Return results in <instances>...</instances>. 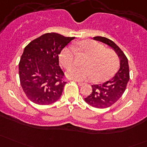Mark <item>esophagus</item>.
I'll return each mask as SVG.
<instances>
[{
  "label": "esophagus",
  "mask_w": 147,
  "mask_h": 147,
  "mask_svg": "<svg viewBox=\"0 0 147 147\" xmlns=\"http://www.w3.org/2000/svg\"><path fill=\"white\" fill-rule=\"evenodd\" d=\"M75 82H78V84H79L80 86H82L83 84H84V83H83V82H79V81H77V80H75Z\"/></svg>",
  "instance_id": "esophagus-1"
}]
</instances>
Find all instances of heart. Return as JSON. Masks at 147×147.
<instances>
[{
	"instance_id": "b5f03b06",
	"label": "heart",
	"mask_w": 147,
	"mask_h": 147,
	"mask_svg": "<svg viewBox=\"0 0 147 147\" xmlns=\"http://www.w3.org/2000/svg\"><path fill=\"white\" fill-rule=\"evenodd\" d=\"M75 50L78 55L87 57L83 63L84 67H73L68 71L67 76L72 79L105 82L112 77L119 66V57L116 52L112 49L105 48L103 45L94 40H85L78 42L75 46ZM75 50L66 47L60 53V63L66 69L74 65Z\"/></svg>"
}]
</instances>
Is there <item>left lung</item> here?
Segmentation results:
<instances>
[{
    "label": "left lung",
    "instance_id": "left-lung-1",
    "mask_svg": "<svg viewBox=\"0 0 147 147\" xmlns=\"http://www.w3.org/2000/svg\"><path fill=\"white\" fill-rule=\"evenodd\" d=\"M93 39L107 44L115 50L120 60V68L115 77L103 84L92 85V92L84 98L90 106L105 109L112 106L122 96L129 80L128 60L122 50L115 42L105 37H94Z\"/></svg>",
    "mask_w": 147,
    "mask_h": 147
}]
</instances>
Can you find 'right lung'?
I'll list each match as a JSON object with an SVG mask.
<instances>
[{"label": "right lung", "instance_id": "obj_1", "mask_svg": "<svg viewBox=\"0 0 147 147\" xmlns=\"http://www.w3.org/2000/svg\"><path fill=\"white\" fill-rule=\"evenodd\" d=\"M74 38L55 32L45 33L25 47L19 63V78L31 102L47 105L59 100L66 84L59 55Z\"/></svg>", "mask_w": 147, "mask_h": 147}]
</instances>
